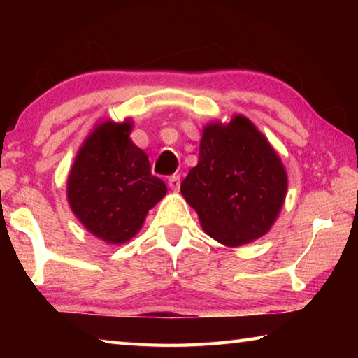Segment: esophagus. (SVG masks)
I'll use <instances>...</instances> for the list:
<instances>
[{"label": "esophagus", "instance_id": "obj_1", "mask_svg": "<svg viewBox=\"0 0 358 358\" xmlns=\"http://www.w3.org/2000/svg\"><path fill=\"white\" fill-rule=\"evenodd\" d=\"M167 183H169V187H171L172 191L177 192L180 189V177H178V175H172V177L169 178Z\"/></svg>", "mask_w": 358, "mask_h": 358}]
</instances>
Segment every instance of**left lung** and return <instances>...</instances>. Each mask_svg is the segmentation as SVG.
Masks as SVG:
<instances>
[{"mask_svg": "<svg viewBox=\"0 0 358 358\" xmlns=\"http://www.w3.org/2000/svg\"><path fill=\"white\" fill-rule=\"evenodd\" d=\"M180 191L205 232L226 246L262 237L276 221L287 192L281 157L243 115L203 128L199 162Z\"/></svg>", "mask_w": 358, "mask_h": 358, "instance_id": "1", "label": "left lung"}]
</instances>
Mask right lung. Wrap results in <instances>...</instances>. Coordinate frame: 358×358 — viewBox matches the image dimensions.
Returning <instances> with one entry per match:
<instances>
[{
  "mask_svg": "<svg viewBox=\"0 0 358 358\" xmlns=\"http://www.w3.org/2000/svg\"><path fill=\"white\" fill-rule=\"evenodd\" d=\"M132 121H104L78 150L68 177V201L83 227L121 245L142 229L167 186L151 175L147 153L129 138Z\"/></svg>",
  "mask_w": 358,
  "mask_h": 358,
  "instance_id": "1",
  "label": "right lung"
}]
</instances>
